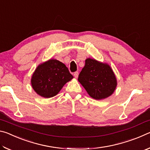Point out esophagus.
<instances>
[{
  "instance_id": "1",
  "label": "esophagus",
  "mask_w": 150,
  "mask_h": 150,
  "mask_svg": "<svg viewBox=\"0 0 150 150\" xmlns=\"http://www.w3.org/2000/svg\"><path fill=\"white\" fill-rule=\"evenodd\" d=\"M74 77H75V78H77L78 77V76H79V72L78 71H76V72H75L74 73Z\"/></svg>"
}]
</instances>
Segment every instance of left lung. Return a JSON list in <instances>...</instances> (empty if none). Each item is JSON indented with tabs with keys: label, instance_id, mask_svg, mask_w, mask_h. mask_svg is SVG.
Returning <instances> with one entry per match:
<instances>
[{
	"label": "left lung",
	"instance_id": "obj_1",
	"mask_svg": "<svg viewBox=\"0 0 150 150\" xmlns=\"http://www.w3.org/2000/svg\"><path fill=\"white\" fill-rule=\"evenodd\" d=\"M78 81L90 96L96 100L108 97L117 85L116 76L110 66L91 58L85 60Z\"/></svg>",
	"mask_w": 150,
	"mask_h": 150
}]
</instances>
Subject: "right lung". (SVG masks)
<instances>
[{
	"label": "right lung",
	"instance_id": "obj_1",
	"mask_svg": "<svg viewBox=\"0 0 150 150\" xmlns=\"http://www.w3.org/2000/svg\"><path fill=\"white\" fill-rule=\"evenodd\" d=\"M73 78L65 64L52 59L38 66L32 75L31 83L38 95L51 98L56 95Z\"/></svg>",
	"mask_w": 150,
	"mask_h": 150
}]
</instances>
